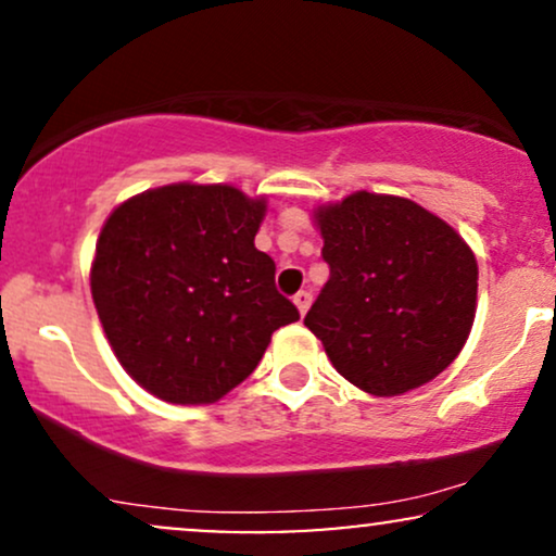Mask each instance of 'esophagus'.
I'll return each mask as SVG.
<instances>
[{
	"label": "esophagus",
	"instance_id": "34e87169",
	"mask_svg": "<svg viewBox=\"0 0 556 556\" xmlns=\"http://www.w3.org/2000/svg\"><path fill=\"white\" fill-rule=\"evenodd\" d=\"M292 300H295L300 314H305V311H308V305H311V300H314V292L300 290V292H295V298H292Z\"/></svg>",
	"mask_w": 556,
	"mask_h": 556
}]
</instances>
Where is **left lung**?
<instances>
[{"label":"left lung","mask_w":556,"mask_h":556,"mask_svg":"<svg viewBox=\"0 0 556 556\" xmlns=\"http://www.w3.org/2000/svg\"><path fill=\"white\" fill-rule=\"evenodd\" d=\"M329 282L305 314L331 366L376 397L405 394L457 358L478 264L446 222L397 195L353 193L316 214Z\"/></svg>","instance_id":"left-lung-1"}]
</instances>
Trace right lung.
Returning <instances> with one entry per match:
<instances>
[{
    "instance_id": "obj_1",
    "label": "right lung",
    "mask_w": 556,
    "mask_h": 556,
    "mask_svg": "<svg viewBox=\"0 0 556 556\" xmlns=\"http://www.w3.org/2000/svg\"><path fill=\"white\" fill-rule=\"evenodd\" d=\"M266 203L229 185H167L117 206L96 242L91 292L114 355L180 405L219 400L300 314L253 245Z\"/></svg>"
}]
</instances>
